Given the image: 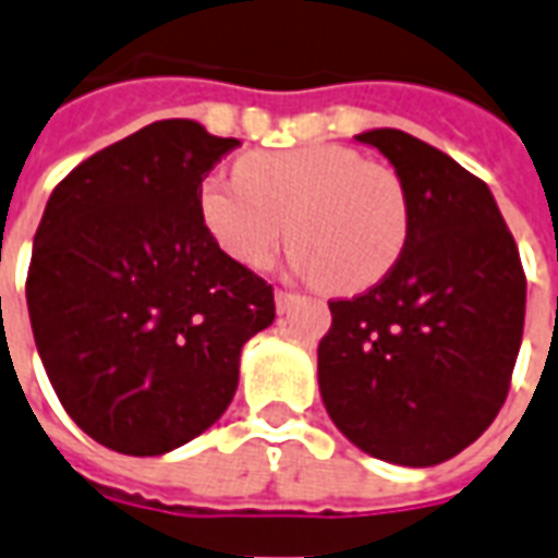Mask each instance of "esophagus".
I'll use <instances>...</instances> for the list:
<instances>
[{
    "label": "esophagus",
    "mask_w": 558,
    "mask_h": 558,
    "mask_svg": "<svg viewBox=\"0 0 558 558\" xmlns=\"http://www.w3.org/2000/svg\"><path fill=\"white\" fill-rule=\"evenodd\" d=\"M294 303H296L294 291H276V308H279V312H288Z\"/></svg>",
    "instance_id": "34e87169"
}]
</instances>
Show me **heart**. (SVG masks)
<instances>
[{"instance_id": "heart-1", "label": "heart", "mask_w": 558, "mask_h": 558, "mask_svg": "<svg viewBox=\"0 0 558 558\" xmlns=\"http://www.w3.org/2000/svg\"><path fill=\"white\" fill-rule=\"evenodd\" d=\"M238 179L199 184V217L217 246L244 267H264L284 238L294 267L335 294L371 288L409 238V196L391 167L350 146L314 144L250 153Z\"/></svg>"}]
</instances>
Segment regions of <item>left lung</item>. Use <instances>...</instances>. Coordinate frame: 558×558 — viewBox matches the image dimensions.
<instances>
[{"label": "left lung", "mask_w": 558, "mask_h": 558, "mask_svg": "<svg viewBox=\"0 0 558 558\" xmlns=\"http://www.w3.org/2000/svg\"><path fill=\"white\" fill-rule=\"evenodd\" d=\"M359 141L400 175L409 238L371 291L329 303L317 379L326 412L359 450L429 468L462 453L506 403L526 276L483 179L400 129Z\"/></svg>", "instance_id": "obj_1"}]
</instances>
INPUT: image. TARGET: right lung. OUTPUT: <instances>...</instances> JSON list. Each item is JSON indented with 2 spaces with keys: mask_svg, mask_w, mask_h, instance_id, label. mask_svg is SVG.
Segmentation results:
<instances>
[{
  "mask_svg": "<svg viewBox=\"0 0 558 558\" xmlns=\"http://www.w3.org/2000/svg\"><path fill=\"white\" fill-rule=\"evenodd\" d=\"M241 144L158 120L70 170L25 279L37 353L94 441L161 456L232 403L238 359L274 324V288L217 246L199 184Z\"/></svg>",
  "mask_w": 558,
  "mask_h": 558,
  "instance_id": "obj_1",
  "label": "right lung"
}]
</instances>
